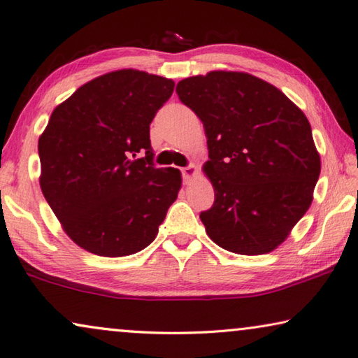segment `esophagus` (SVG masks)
<instances>
[{
	"label": "esophagus",
	"instance_id": "1",
	"mask_svg": "<svg viewBox=\"0 0 358 358\" xmlns=\"http://www.w3.org/2000/svg\"><path fill=\"white\" fill-rule=\"evenodd\" d=\"M194 176H196V168H194V165L182 168V178H184L185 184H187V182H190Z\"/></svg>",
	"mask_w": 358,
	"mask_h": 358
}]
</instances>
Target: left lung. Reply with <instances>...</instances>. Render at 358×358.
<instances>
[{
  "mask_svg": "<svg viewBox=\"0 0 358 358\" xmlns=\"http://www.w3.org/2000/svg\"><path fill=\"white\" fill-rule=\"evenodd\" d=\"M179 99L204 124L215 190L201 212L218 246L241 255L274 251L313 201L321 159L312 127L278 87L241 71L182 79Z\"/></svg>",
  "mask_w": 358,
  "mask_h": 358,
  "instance_id": "1",
  "label": "left lung"
}]
</instances>
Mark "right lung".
<instances>
[{
	"label": "right lung",
	"instance_id": "1",
	"mask_svg": "<svg viewBox=\"0 0 358 358\" xmlns=\"http://www.w3.org/2000/svg\"><path fill=\"white\" fill-rule=\"evenodd\" d=\"M173 90L171 79L117 70L52 110L38 138L40 188L85 251L124 257L157 237L182 178L176 168L154 166L150 124Z\"/></svg>",
	"mask_w": 358,
	"mask_h": 358
}]
</instances>
